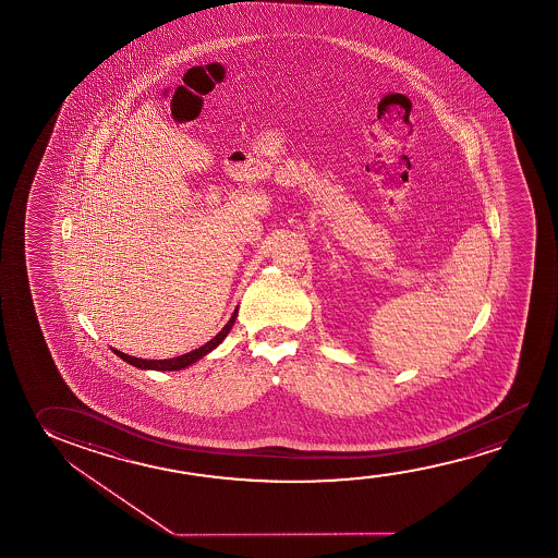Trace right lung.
<instances>
[{
    "mask_svg": "<svg viewBox=\"0 0 558 558\" xmlns=\"http://www.w3.org/2000/svg\"><path fill=\"white\" fill-rule=\"evenodd\" d=\"M235 319H238V310L233 311V315H231V319L228 320V325H226V327H223L216 337L208 340L204 347L196 348V350H192V352L183 354V356L169 357V360H144V357L129 356V354H124V352H120V350H114V348H112V352H114L120 360L129 362L130 366L140 367V369L177 372V369H184V367L196 364L201 357L206 356V354H210L214 348L220 347L221 342H223V338L228 337V332L231 330V327H233Z\"/></svg>",
    "mask_w": 558,
    "mask_h": 558,
    "instance_id": "obj_1",
    "label": "right lung"
}]
</instances>
